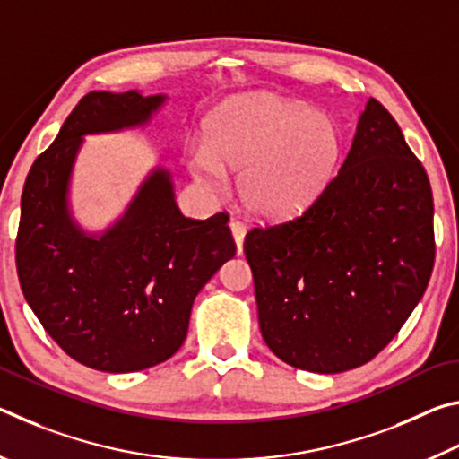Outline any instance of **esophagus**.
Listing matches in <instances>:
<instances>
[{"label": "esophagus", "instance_id": "1", "mask_svg": "<svg viewBox=\"0 0 459 459\" xmlns=\"http://www.w3.org/2000/svg\"><path fill=\"white\" fill-rule=\"evenodd\" d=\"M229 227H230V232H232V238H235L237 251H238V255H240V253H243V243H245V235H247L245 224L238 222V221H230Z\"/></svg>", "mask_w": 459, "mask_h": 459}]
</instances>
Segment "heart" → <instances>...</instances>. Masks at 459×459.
Listing matches in <instances>:
<instances>
[{"label": "heart", "mask_w": 459, "mask_h": 459, "mask_svg": "<svg viewBox=\"0 0 459 459\" xmlns=\"http://www.w3.org/2000/svg\"><path fill=\"white\" fill-rule=\"evenodd\" d=\"M342 155V129L330 115L301 100L253 95L227 100L204 121L202 145L190 152V174L221 190L227 172H240L238 194L263 221L307 211L322 196Z\"/></svg>", "instance_id": "b5f03b06"}]
</instances>
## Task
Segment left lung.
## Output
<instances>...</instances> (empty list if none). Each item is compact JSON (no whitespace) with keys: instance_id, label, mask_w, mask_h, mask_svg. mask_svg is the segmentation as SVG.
I'll list each match as a JSON object with an SVG mask.
<instances>
[{"instance_id":"obj_1","label":"left lung","mask_w":459,"mask_h":459,"mask_svg":"<svg viewBox=\"0 0 459 459\" xmlns=\"http://www.w3.org/2000/svg\"><path fill=\"white\" fill-rule=\"evenodd\" d=\"M259 328L277 359L336 375L383 351L429 283L433 194L375 99L322 196L295 221L245 237Z\"/></svg>"}]
</instances>
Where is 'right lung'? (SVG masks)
Wrapping results in <instances>:
<instances>
[{
    "label": "right lung",
    "instance_id": "add662e5",
    "mask_svg": "<svg viewBox=\"0 0 459 459\" xmlns=\"http://www.w3.org/2000/svg\"><path fill=\"white\" fill-rule=\"evenodd\" d=\"M166 103L164 92H89L34 161L22 192V291L62 351L95 370L134 372L174 356L198 291L237 251L229 216L186 219L172 174L160 164L105 229L76 221L71 186L84 137L145 129Z\"/></svg>",
    "mask_w": 459,
    "mask_h": 459
}]
</instances>
